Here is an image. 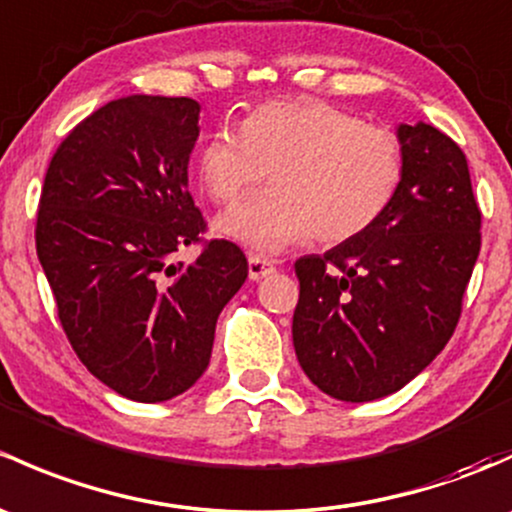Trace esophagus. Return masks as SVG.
<instances>
[{
    "instance_id": "obj_1",
    "label": "esophagus",
    "mask_w": 512,
    "mask_h": 512,
    "mask_svg": "<svg viewBox=\"0 0 512 512\" xmlns=\"http://www.w3.org/2000/svg\"><path fill=\"white\" fill-rule=\"evenodd\" d=\"M247 270H250L252 282H257V279L267 277V274H272L274 270H277V265H274L272 260H267V257L250 255V260H247Z\"/></svg>"
}]
</instances>
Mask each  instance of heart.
<instances>
[{
  "instance_id": "heart-1",
  "label": "heart",
  "mask_w": 512,
  "mask_h": 512,
  "mask_svg": "<svg viewBox=\"0 0 512 512\" xmlns=\"http://www.w3.org/2000/svg\"><path fill=\"white\" fill-rule=\"evenodd\" d=\"M405 169L395 132L314 98L262 102L242 132L215 127L198 152V184L215 206H238L270 176L265 198L218 220L220 235L257 252L360 238L392 208Z\"/></svg>"
}]
</instances>
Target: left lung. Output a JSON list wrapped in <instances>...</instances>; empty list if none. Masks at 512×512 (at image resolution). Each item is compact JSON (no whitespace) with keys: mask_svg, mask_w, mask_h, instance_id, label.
<instances>
[{"mask_svg":"<svg viewBox=\"0 0 512 512\" xmlns=\"http://www.w3.org/2000/svg\"><path fill=\"white\" fill-rule=\"evenodd\" d=\"M405 181L375 228L297 260L292 336L326 395L370 402L422 373L461 319L481 250V208L459 144L432 125H400Z\"/></svg>","mask_w":512,"mask_h":512,"instance_id":"8db88e82","label":"left lung"}]
</instances>
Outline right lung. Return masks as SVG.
<instances>
[{"instance_id":"right-lung-1","label":"right lung","mask_w":512,"mask_h":512,"mask_svg":"<svg viewBox=\"0 0 512 512\" xmlns=\"http://www.w3.org/2000/svg\"><path fill=\"white\" fill-rule=\"evenodd\" d=\"M201 105L127 95L58 144L36 213V255L85 368L122 397L164 402L208 368L215 321L247 279L230 240H203L188 193ZM201 244L196 263L173 255Z\"/></svg>"}]
</instances>
